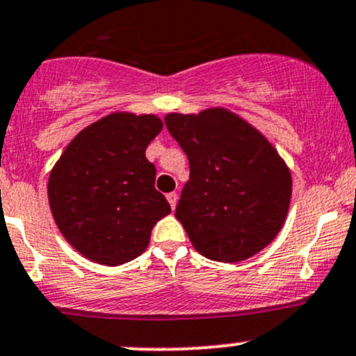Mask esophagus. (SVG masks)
I'll list each match as a JSON object with an SVG mask.
<instances>
[{
	"instance_id": "34e87169",
	"label": "esophagus",
	"mask_w": 356,
	"mask_h": 356,
	"mask_svg": "<svg viewBox=\"0 0 356 356\" xmlns=\"http://www.w3.org/2000/svg\"><path fill=\"white\" fill-rule=\"evenodd\" d=\"M167 201H168V204H170V208L174 209L175 204H177V194H175V193H168L167 194Z\"/></svg>"
}]
</instances>
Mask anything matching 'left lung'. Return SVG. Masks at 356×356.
Wrapping results in <instances>:
<instances>
[{
	"label": "left lung",
	"instance_id": "1",
	"mask_svg": "<svg viewBox=\"0 0 356 356\" xmlns=\"http://www.w3.org/2000/svg\"><path fill=\"white\" fill-rule=\"evenodd\" d=\"M165 124L189 159L175 218L194 249L238 263L271 244L285 225L293 186L271 141L225 107L170 112Z\"/></svg>",
	"mask_w": 356,
	"mask_h": 356
}]
</instances>
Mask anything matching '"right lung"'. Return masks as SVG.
<instances>
[{
  "instance_id": "1",
  "label": "right lung",
  "mask_w": 356,
  "mask_h": 356,
  "mask_svg": "<svg viewBox=\"0 0 356 356\" xmlns=\"http://www.w3.org/2000/svg\"><path fill=\"white\" fill-rule=\"evenodd\" d=\"M163 128L155 114L111 112L83 128L51 168L47 200L66 242L87 259L119 266L145 252L170 213L145 149Z\"/></svg>"
}]
</instances>
